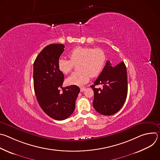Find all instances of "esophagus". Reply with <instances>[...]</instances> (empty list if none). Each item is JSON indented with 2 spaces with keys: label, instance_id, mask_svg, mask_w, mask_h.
<instances>
[{
  "label": "esophagus",
  "instance_id": "obj_1",
  "mask_svg": "<svg viewBox=\"0 0 160 160\" xmlns=\"http://www.w3.org/2000/svg\"><path fill=\"white\" fill-rule=\"evenodd\" d=\"M85 90V87H81L80 88V92H83V91Z\"/></svg>",
  "mask_w": 160,
  "mask_h": 160
}]
</instances>
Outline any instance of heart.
<instances>
[{"mask_svg":"<svg viewBox=\"0 0 160 160\" xmlns=\"http://www.w3.org/2000/svg\"><path fill=\"white\" fill-rule=\"evenodd\" d=\"M70 59L63 58L59 59L58 66L63 74L69 73L74 65H77V72L72 73L66 80L68 85H83L91 77H98L103 70L106 56L101 48L92 49L88 47H77L69 54Z\"/></svg>","mask_w":160,"mask_h":160,"instance_id":"heart-1","label":"heart"}]
</instances>
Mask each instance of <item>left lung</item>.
<instances>
[{
	"label": "left lung",
	"mask_w": 160,
	"mask_h": 160,
	"mask_svg": "<svg viewBox=\"0 0 160 160\" xmlns=\"http://www.w3.org/2000/svg\"><path fill=\"white\" fill-rule=\"evenodd\" d=\"M109 61L91 88L94 90L93 106L101 115H112L123 106L127 96V68L122 61L117 65ZM101 84L102 89L95 88Z\"/></svg>",
	"instance_id": "8db88e82"
}]
</instances>
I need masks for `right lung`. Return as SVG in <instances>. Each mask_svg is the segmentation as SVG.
Listing matches in <instances>:
<instances>
[{"instance_id":"right-lung-1","label":"right lung","mask_w":160,"mask_h":160,"mask_svg":"<svg viewBox=\"0 0 160 160\" xmlns=\"http://www.w3.org/2000/svg\"><path fill=\"white\" fill-rule=\"evenodd\" d=\"M62 44H50L43 48L33 63V85L37 101L51 118L63 120L71 116L80 92L77 85L62 87L64 75L58 62L64 51ZM62 88L61 93L59 88Z\"/></svg>"}]
</instances>
